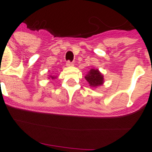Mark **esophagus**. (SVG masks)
Returning <instances> with one entry per match:
<instances>
[{
    "label": "esophagus",
    "instance_id": "esophagus-1",
    "mask_svg": "<svg viewBox=\"0 0 152 152\" xmlns=\"http://www.w3.org/2000/svg\"><path fill=\"white\" fill-rule=\"evenodd\" d=\"M66 65L67 66H72V62H71L70 61H68L66 62Z\"/></svg>",
    "mask_w": 152,
    "mask_h": 152
}]
</instances>
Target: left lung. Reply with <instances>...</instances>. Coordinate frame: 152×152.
Wrapping results in <instances>:
<instances>
[{
    "instance_id": "8db88e82",
    "label": "left lung",
    "mask_w": 152,
    "mask_h": 152,
    "mask_svg": "<svg viewBox=\"0 0 152 152\" xmlns=\"http://www.w3.org/2000/svg\"><path fill=\"white\" fill-rule=\"evenodd\" d=\"M91 87L96 88L99 86H101L103 83V76L99 72L98 69H91L88 74L85 76Z\"/></svg>"
}]
</instances>
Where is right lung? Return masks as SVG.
I'll use <instances>...</instances> for the list:
<instances>
[{"label":"right lung","instance_id":"1","mask_svg":"<svg viewBox=\"0 0 152 152\" xmlns=\"http://www.w3.org/2000/svg\"><path fill=\"white\" fill-rule=\"evenodd\" d=\"M50 78H52V79H54L55 77H53V76H50Z\"/></svg>","mask_w":152,"mask_h":152}]
</instances>
